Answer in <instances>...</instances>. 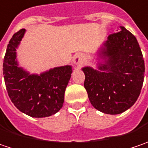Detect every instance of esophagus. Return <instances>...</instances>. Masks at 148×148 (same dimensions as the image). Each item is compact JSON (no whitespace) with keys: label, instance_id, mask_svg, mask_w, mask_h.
Listing matches in <instances>:
<instances>
[{"label":"esophagus","instance_id":"1","mask_svg":"<svg viewBox=\"0 0 148 148\" xmlns=\"http://www.w3.org/2000/svg\"><path fill=\"white\" fill-rule=\"evenodd\" d=\"M73 62L77 66H80L84 63V56L81 53H77L73 56Z\"/></svg>","mask_w":148,"mask_h":148}]
</instances>
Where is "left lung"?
<instances>
[{
    "label": "left lung",
    "mask_w": 148,
    "mask_h": 148,
    "mask_svg": "<svg viewBox=\"0 0 148 148\" xmlns=\"http://www.w3.org/2000/svg\"><path fill=\"white\" fill-rule=\"evenodd\" d=\"M108 36L99 50L104 62L98 69L82 68L84 86L93 107L106 114H120L138 98L144 80L145 65L137 38L121 26Z\"/></svg>",
    "instance_id": "obj_1"
}]
</instances>
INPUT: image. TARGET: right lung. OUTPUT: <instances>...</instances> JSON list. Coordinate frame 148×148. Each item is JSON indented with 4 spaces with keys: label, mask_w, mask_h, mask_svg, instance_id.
Segmentation results:
<instances>
[{
    "label": "right lung",
    "mask_w": 148,
    "mask_h": 148,
    "mask_svg": "<svg viewBox=\"0 0 148 148\" xmlns=\"http://www.w3.org/2000/svg\"><path fill=\"white\" fill-rule=\"evenodd\" d=\"M25 29L13 35L4 57L3 75L7 93L14 105L32 117H46L63 106L66 87L72 72L71 66L55 67L40 75H31L16 61V48Z\"/></svg>",
    "instance_id": "1"
}]
</instances>
